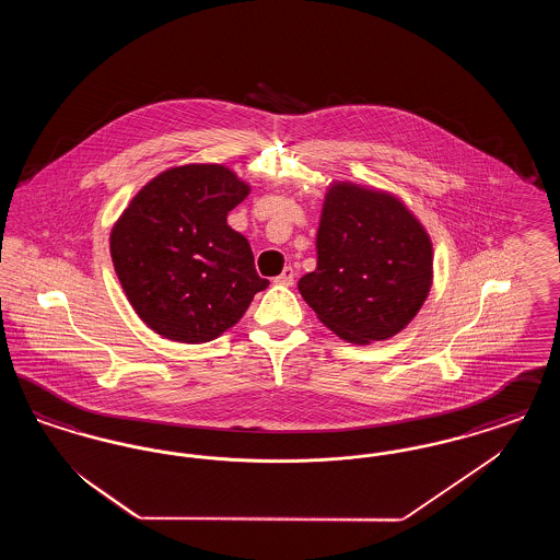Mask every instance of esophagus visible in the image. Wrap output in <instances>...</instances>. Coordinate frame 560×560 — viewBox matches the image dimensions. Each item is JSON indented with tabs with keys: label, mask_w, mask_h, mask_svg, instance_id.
Returning <instances> with one entry per match:
<instances>
[{
	"label": "esophagus",
	"mask_w": 560,
	"mask_h": 560,
	"mask_svg": "<svg viewBox=\"0 0 560 560\" xmlns=\"http://www.w3.org/2000/svg\"><path fill=\"white\" fill-rule=\"evenodd\" d=\"M293 279H295V272H293V268L285 267L279 277H275V283H279V285H292Z\"/></svg>",
	"instance_id": "obj_1"
}]
</instances>
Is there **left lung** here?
I'll return each instance as SVG.
<instances>
[{"instance_id": "8db88e82", "label": "left lung", "mask_w": 560, "mask_h": 560, "mask_svg": "<svg viewBox=\"0 0 560 560\" xmlns=\"http://www.w3.org/2000/svg\"><path fill=\"white\" fill-rule=\"evenodd\" d=\"M432 285V243L397 197L331 185L317 231V268L298 281L306 304L342 340H388L418 315Z\"/></svg>"}]
</instances>
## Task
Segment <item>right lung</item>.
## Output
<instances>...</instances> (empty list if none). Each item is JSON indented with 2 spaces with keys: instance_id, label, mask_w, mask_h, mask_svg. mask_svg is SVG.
<instances>
[{
  "instance_id": "obj_1",
  "label": "right lung",
  "mask_w": 560,
  "mask_h": 560,
  "mask_svg": "<svg viewBox=\"0 0 560 560\" xmlns=\"http://www.w3.org/2000/svg\"><path fill=\"white\" fill-rule=\"evenodd\" d=\"M249 195L229 167L192 163L138 190L110 231V258L133 311L155 334L201 345L233 327L268 285L226 215Z\"/></svg>"
}]
</instances>
